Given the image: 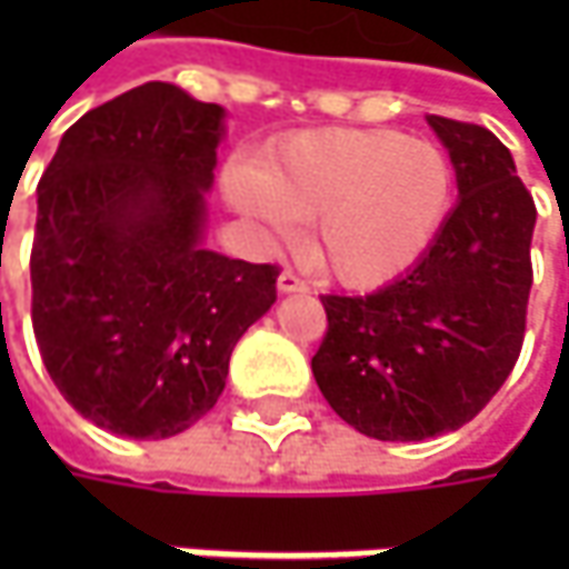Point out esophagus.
<instances>
[{"label": "esophagus", "instance_id": "obj_1", "mask_svg": "<svg viewBox=\"0 0 569 569\" xmlns=\"http://www.w3.org/2000/svg\"><path fill=\"white\" fill-rule=\"evenodd\" d=\"M278 291L281 295H303L307 291V281L297 272H291V269H284V272L278 274Z\"/></svg>", "mask_w": 569, "mask_h": 569}]
</instances>
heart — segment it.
<instances>
[{
	"instance_id": "b5f03b06",
	"label": "heart",
	"mask_w": 569,
	"mask_h": 569,
	"mask_svg": "<svg viewBox=\"0 0 569 569\" xmlns=\"http://www.w3.org/2000/svg\"><path fill=\"white\" fill-rule=\"evenodd\" d=\"M224 189L274 243L313 221L319 266L370 291L433 250L456 206V167L440 144L396 129H319L274 144L262 170L233 164Z\"/></svg>"
}]
</instances>
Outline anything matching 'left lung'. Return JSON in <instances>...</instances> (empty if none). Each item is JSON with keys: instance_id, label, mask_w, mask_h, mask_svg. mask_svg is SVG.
I'll list each match as a JSON object with an SVG mask.
<instances>
[{"instance_id": "left-lung-1", "label": "left lung", "mask_w": 569, "mask_h": 569, "mask_svg": "<svg viewBox=\"0 0 569 569\" xmlns=\"http://www.w3.org/2000/svg\"><path fill=\"white\" fill-rule=\"evenodd\" d=\"M427 122L462 196L440 240L373 295L319 297V389L341 421L392 443L459 430L491 402L522 351L532 288L536 202L510 148L475 122Z\"/></svg>"}]
</instances>
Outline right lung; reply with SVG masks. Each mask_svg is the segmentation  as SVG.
I'll use <instances>...</instances> for the list:
<instances>
[{"instance_id": "add662e5", "label": "right lung", "mask_w": 569, "mask_h": 569, "mask_svg": "<svg viewBox=\"0 0 569 569\" xmlns=\"http://www.w3.org/2000/svg\"><path fill=\"white\" fill-rule=\"evenodd\" d=\"M218 103L148 81L88 110L37 183L31 322L81 418L132 440L208 415L278 266L202 250Z\"/></svg>"}]
</instances>
